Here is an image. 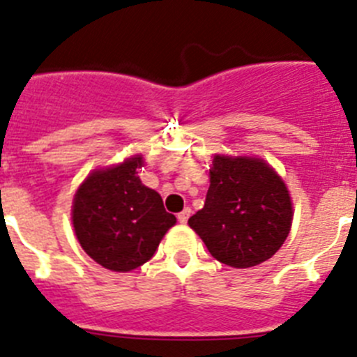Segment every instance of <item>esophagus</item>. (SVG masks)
Masks as SVG:
<instances>
[{
  "mask_svg": "<svg viewBox=\"0 0 357 357\" xmlns=\"http://www.w3.org/2000/svg\"><path fill=\"white\" fill-rule=\"evenodd\" d=\"M191 213H193V211L189 209V207H185L184 211H182V213H178V222L181 223H188V220H189V216H191Z\"/></svg>",
  "mask_w": 357,
  "mask_h": 357,
  "instance_id": "34e87169",
  "label": "esophagus"
}]
</instances>
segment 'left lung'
<instances>
[{"mask_svg":"<svg viewBox=\"0 0 357 357\" xmlns=\"http://www.w3.org/2000/svg\"><path fill=\"white\" fill-rule=\"evenodd\" d=\"M204 209L189 227L214 259L250 268L268 261L291 229L293 206L284 181L263 159L214 155Z\"/></svg>","mask_w":357,"mask_h":357,"instance_id":"1","label":"left lung"}]
</instances>
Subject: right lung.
I'll use <instances>...</instances> for the list:
<instances>
[{
  "mask_svg": "<svg viewBox=\"0 0 357 357\" xmlns=\"http://www.w3.org/2000/svg\"><path fill=\"white\" fill-rule=\"evenodd\" d=\"M143 155L96 169L73 198V227L91 259L112 272H130L151 259L176 223L162 198L137 176Z\"/></svg>",
  "mask_w": 357,
  "mask_h": 357,
  "instance_id": "obj_1",
  "label": "right lung"
}]
</instances>
